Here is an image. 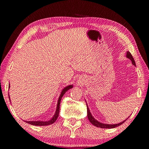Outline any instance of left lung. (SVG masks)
I'll return each mask as SVG.
<instances>
[{"instance_id": "left-lung-1", "label": "left lung", "mask_w": 149, "mask_h": 149, "mask_svg": "<svg viewBox=\"0 0 149 149\" xmlns=\"http://www.w3.org/2000/svg\"><path fill=\"white\" fill-rule=\"evenodd\" d=\"M127 58L130 59V60H132V64H133L134 65H136L135 61H134V59L133 58V56H132L131 53H130V52H127ZM87 117H88V119L89 120V121H90L91 123H92L93 125L95 126V127H101V128H114V127H118V126L121 125V124H123L124 122L126 121V120H125V121H123V122H121V123H118V124H114V125H109V124L102 123H100L99 121H97V120H95L94 118L92 117V115H91L90 111H89V108H88V107H87Z\"/></svg>"}]
</instances>
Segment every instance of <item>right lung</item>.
<instances>
[{
  "mask_svg": "<svg viewBox=\"0 0 149 149\" xmlns=\"http://www.w3.org/2000/svg\"><path fill=\"white\" fill-rule=\"evenodd\" d=\"M72 85H69V86L65 87V88L62 90V93H61V94L60 95V97H59V99H58V105H57V109H56V113H55L54 116V117H53V118L50 120V121H26V123H29V124H31V125H38V126L48 125H51V124L54 123V122L56 121L57 119H58V117L59 111H60V104L61 99H62V97L63 95H64V93H66V91H68L69 89L72 88Z\"/></svg>",
  "mask_w": 149,
  "mask_h": 149,
  "instance_id": "add662e5",
  "label": "right lung"
}]
</instances>
